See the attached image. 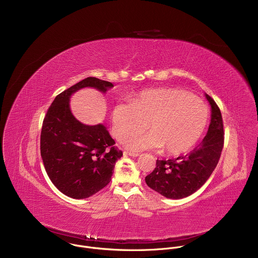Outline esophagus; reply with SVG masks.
<instances>
[{
	"label": "esophagus",
	"mask_w": 258,
	"mask_h": 258,
	"mask_svg": "<svg viewBox=\"0 0 258 258\" xmlns=\"http://www.w3.org/2000/svg\"><path fill=\"white\" fill-rule=\"evenodd\" d=\"M124 154L128 155V156H131V157H138L140 154L139 153H135V152H130V151H125Z\"/></svg>",
	"instance_id": "obj_1"
}]
</instances>
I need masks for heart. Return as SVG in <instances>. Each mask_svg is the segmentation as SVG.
<instances>
[{
	"label": "heart",
	"mask_w": 258,
	"mask_h": 258,
	"mask_svg": "<svg viewBox=\"0 0 258 258\" xmlns=\"http://www.w3.org/2000/svg\"><path fill=\"white\" fill-rule=\"evenodd\" d=\"M208 116L206 104L186 91L152 88L137 93L129 103L119 101L113 106L112 133L119 140L125 136L122 142L131 150L164 146L167 153L179 155L199 141ZM145 125L150 128L148 132L133 133Z\"/></svg>",
	"instance_id": "b5f03b06"
}]
</instances>
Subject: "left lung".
<instances>
[{
	"label": "left lung",
	"mask_w": 258,
	"mask_h": 258,
	"mask_svg": "<svg viewBox=\"0 0 258 258\" xmlns=\"http://www.w3.org/2000/svg\"><path fill=\"white\" fill-rule=\"evenodd\" d=\"M206 97L212 107V118L203 141L185 156L157 160L156 168L145 178L151 188L166 198L178 200L197 191L208 181L221 158L224 142L221 110L210 95Z\"/></svg>",
	"instance_id": "1"
}]
</instances>
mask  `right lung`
<instances>
[{
    "instance_id": "add662e5",
    "label": "right lung",
    "mask_w": 258,
    "mask_h": 258,
    "mask_svg": "<svg viewBox=\"0 0 258 258\" xmlns=\"http://www.w3.org/2000/svg\"><path fill=\"white\" fill-rule=\"evenodd\" d=\"M109 81L87 77L59 93L46 112L40 133V155L52 184L74 199L88 198L109 184L123 155L105 126L79 122L70 107L72 94L84 87L105 93Z\"/></svg>"
}]
</instances>
